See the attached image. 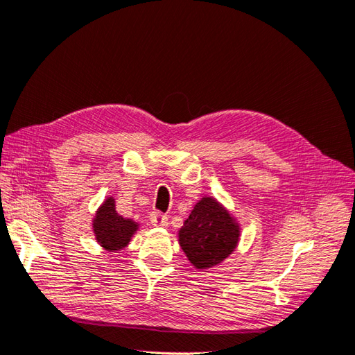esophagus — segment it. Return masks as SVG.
Segmentation results:
<instances>
[{"mask_svg":"<svg viewBox=\"0 0 355 355\" xmlns=\"http://www.w3.org/2000/svg\"><path fill=\"white\" fill-rule=\"evenodd\" d=\"M149 219H151V223L154 227H158V228H166L168 225V218L161 211H154Z\"/></svg>","mask_w":355,"mask_h":355,"instance_id":"obj_1","label":"esophagus"}]
</instances>
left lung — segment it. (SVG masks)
I'll return each instance as SVG.
<instances>
[{
  "label": "left lung",
  "mask_w": 355,
  "mask_h": 355,
  "mask_svg": "<svg viewBox=\"0 0 355 355\" xmlns=\"http://www.w3.org/2000/svg\"><path fill=\"white\" fill-rule=\"evenodd\" d=\"M241 228L228 209L213 197H202L191 210L178 241L198 271L222 263L237 249Z\"/></svg>",
  "instance_id": "1"
}]
</instances>
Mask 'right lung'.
Wrapping results in <instances>:
<instances>
[{
  "instance_id": "right-lung-1",
  "label": "right lung",
  "mask_w": 355,
  "mask_h": 355,
  "mask_svg": "<svg viewBox=\"0 0 355 355\" xmlns=\"http://www.w3.org/2000/svg\"><path fill=\"white\" fill-rule=\"evenodd\" d=\"M139 230V223L133 219L120 216L115 210V198L108 197L93 218V234L96 241L106 252L116 253L118 250L132 241L135 232Z\"/></svg>"
}]
</instances>
